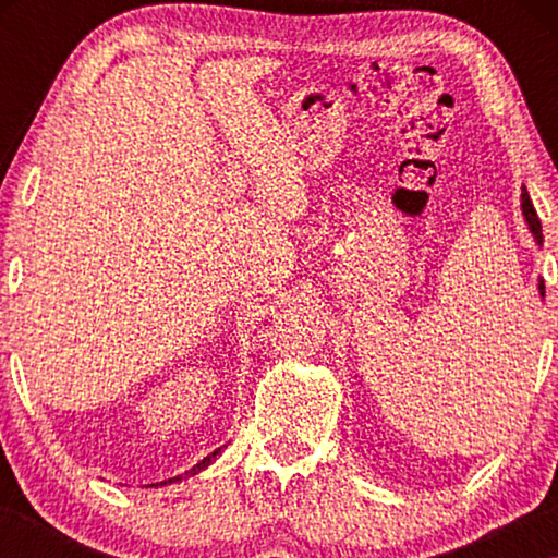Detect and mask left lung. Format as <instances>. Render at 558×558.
I'll use <instances>...</instances> for the list:
<instances>
[{
	"mask_svg": "<svg viewBox=\"0 0 558 558\" xmlns=\"http://www.w3.org/2000/svg\"><path fill=\"white\" fill-rule=\"evenodd\" d=\"M522 211H524V219L529 223V229H532V233L536 235V241L542 243V221H539V216H536V209H534L532 199H529L526 189L522 192ZM539 290H542V295H544V282H539Z\"/></svg>",
	"mask_w": 558,
	"mask_h": 558,
	"instance_id": "8db88e82",
	"label": "left lung"
}]
</instances>
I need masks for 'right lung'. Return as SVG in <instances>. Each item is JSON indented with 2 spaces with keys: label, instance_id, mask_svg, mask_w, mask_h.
<instances>
[{
  "label": "right lung",
  "instance_id": "add662e5",
  "mask_svg": "<svg viewBox=\"0 0 558 558\" xmlns=\"http://www.w3.org/2000/svg\"><path fill=\"white\" fill-rule=\"evenodd\" d=\"M216 456H219V450H216V452H211V456H206L202 462H196V465L192 468V470H186L184 472V475H196V472H202L204 468H209L211 465V462L216 460ZM172 480H182V475H177V477H172ZM172 480H167V483H172ZM167 483H162V485H167Z\"/></svg>",
  "mask_w": 558,
  "mask_h": 558
}]
</instances>
